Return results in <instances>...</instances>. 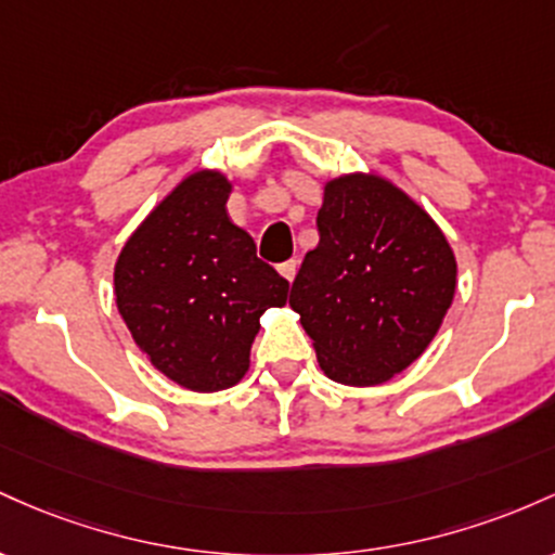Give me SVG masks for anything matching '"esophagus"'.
Here are the masks:
<instances>
[{
	"label": "esophagus",
	"mask_w": 555,
	"mask_h": 555,
	"mask_svg": "<svg viewBox=\"0 0 555 555\" xmlns=\"http://www.w3.org/2000/svg\"><path fill=\"white\" fill-rule=\"evenodd\" d=\"M296 270H298V261H296V259H288V261H283V264H278V272H280V275H283L285 280H288V283H294Z\"/></svg>",
	"instance_id": "34e87169"
}]
</instances>
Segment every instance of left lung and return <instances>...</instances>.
Segmentation results:
<instances>
[{
  "label": "left lung",
  "instance_id": "left-lung-1",
  "mask_svg": "<svg viewBox=\"0 0 555 555\" xmlns=\"http://www.w3.org/2000/svg\"><path fill=\"white\" fill-rule=\"evenodd\" d=\"M317 230L291 307L330 379L388 383L443 325L456 294L453 248L412 196L375 172L327 180Z\"/></svg>",
  "mask_w": 555,
  "mask_h": 555
}]
</instances>
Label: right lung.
I'll use <instances>...</instances> for the list:
<instances>
[{
  "mask_svg": "<svg viewBox=\"0 0 555 555\" xmlns=\"http://www.w3.org/2000/svg\"><path fill=\"white\" fill-rule=\"evenodd\" d=\"M230 191L222 172H191L149 211L115 264V301L135 346L196 393L238 383L259 317L288 301V280L230 222Z\"/></svg>",
  "mask_w": 555,
  "mask_h": 555,
  "instance_id": "obj_1",
  "label": "right lung"
}]
</instances>
